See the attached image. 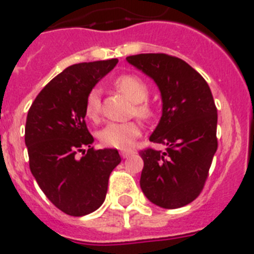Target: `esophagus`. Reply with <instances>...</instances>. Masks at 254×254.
<instances>
[{
	"label": "esophagus",
	"instance_id": "34e87169",
	"mask_svg": "<svg viewBox=\"0 0 254 254\" xmlns=\"http://www.w3.org/2000/svg\"><path fill=\"white\" fill-rule=\"evenodd\" d=\"M133 153H134L133 151H121V156H123L124 158L129 157L130 154H133Z\"/></svg>",
	"mask_w": 254,
	"mask_h": 254
}]
</instances>
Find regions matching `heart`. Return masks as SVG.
Returning a JSON list of instances; mask_svg holds the SVG:
<instances>
[{
  "label": "heart",
  "mask_w": 254,
  "mask_h": 254,
  "mask_svg": "<svg viewBox=\"0 0 254 254\" xmlns=\"http://www.w3.org/2000/svg\"><path fill=\"white\" fill-rule=\"evenodd\" d=\"M115 88L121 92L123 94L135 102L134 105V112L136 116L142 119H149L153 115L149 102H147L149 90L147 84L143 79L133 74H124L120 75L116 80L114 81ZM102 111L101 106V98L98 89H92L88 92L85 97L84 103V115L85 118L89 119L90 121H98ZM142 130L140 125L136 121H129V123H111L106 125L100 133L101 143L106 147L118 149H129L133 147L134 142L139 138Z\"/></svg>",
  "instance_id": "b5f03b06"
}]
</instances>
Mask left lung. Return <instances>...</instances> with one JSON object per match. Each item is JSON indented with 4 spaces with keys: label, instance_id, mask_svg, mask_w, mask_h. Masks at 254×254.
<instances>
[{
    "label": "left lung",
    "instance_id": "1",
    "mask_svg": "<svg viewBox=\"0 0 254 254\" xmlns=\"http://www.w3.org/2000/svg\"><path fill=\"white\" fill-rule=\"evenodd\" d=\"M127 63L149 75L162 96V118L149 140L166 151L142 149L140 188L152 203L174 209L203 190L217 149V109L207 81L182 59L140 54Z\"/></svg>",
    "mask_w": 254,
    "mask_h": 254
}]
</instances>
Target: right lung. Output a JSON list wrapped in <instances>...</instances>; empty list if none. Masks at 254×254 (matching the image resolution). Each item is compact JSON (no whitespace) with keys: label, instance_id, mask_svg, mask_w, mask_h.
I'll return each instance as SVG.
<instances>
[{"label":"right lung","instance_id":"obj_1","mask_svg":"<svg viewBox=\"0 0 254 254\" xmlns=\"http://www.w3.org/2000/svg\"><path fill=\"white\" fill-rule=\"evenodd\" d=\"M118 61L66 67L39 92L28 111L25 144L30 171L46 197L66 215L84 216L100 208L110 174L121 162L118 149H94L84 120L88 92Z\"/></svg>","mask_w":254,"mask_h":254}]
</instances>
